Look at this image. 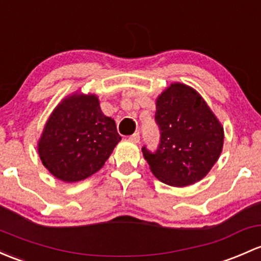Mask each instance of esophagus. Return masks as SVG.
<instances>
[{
	"mask_svg": "<svg viewBox=\"0 0 261 261\" xmlns=\"http://www.w3.org/2000/svg\"><path fill=\"white\" fill-rule=\"evenodd\" d=\"M128 140H130V141H133V142H135V144H138V142H140V134L139 133L133 134V135L128 138Z\"/></svg>",
	"mask_w": 261,
	"mask_h": 261,
	"instance_id": "obj_1",
	"label": "esophagus"
}]
</instances>
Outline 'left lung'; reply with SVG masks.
<instances>
[{"instance_id":"1","label":"left lung","mask_w":261,"mask_h":261,"mask_svg":"<svg viewBox=\"0 0 261 261\" xmlns=\"http://www.w3.org/2000/svg\"><path fill=\"white\" fill-rule=\"evenodd\" d=\"M160 142L142 147L152 174L170 186L191 185L206 176L223 150L224 128L194 89L172 84L156 100Z\"/></svg>"}]
</instances>
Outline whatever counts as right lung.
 I'll use <instances>...</instances> for the list:
<instances>
[{
    "instance_id": "1",
    "label": "right lung",
    "mask_w": 261,
    "mask_h": 261,
    "mask_svg": "<svg viewBox=\"0 0 261 261\" xmlns=\"http://www.w3.org/2000/svg\"><path fill=\"white\" fill-rule=\"evenodd\" d=\"M120 140L116 123L102 114L95 95H73L52 112L38 153L55 177L76 182L98 171Z\"/></svg>"
}]
</instances>
